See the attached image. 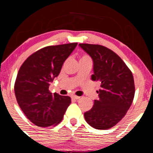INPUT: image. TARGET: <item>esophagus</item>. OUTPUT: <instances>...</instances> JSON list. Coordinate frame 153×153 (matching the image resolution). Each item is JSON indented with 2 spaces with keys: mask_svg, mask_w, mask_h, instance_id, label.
<instances>
[{
  "mask_svg": "<svg viewBox=\"0 0 153 153\" xmlns=\"http://www.w3.org/2000/svg\"><path fill=\"white\" fill-rule=\"evenodd\" d=\"M71 98H72V99H73V100H78V99H80V96H75V95H73V96H71Z\"/></svg>",
  "mask_w": 153,
  "mask_h": 153,
  "instance_id": "obj_1",
  "label": "esophagus"
}]
</instances>
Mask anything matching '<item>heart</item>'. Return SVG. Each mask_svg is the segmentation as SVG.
<instances>
[{"label":"heart","instance_id":"b5f03b06","mask_svg":"<svg viewBox=\"0 0 153 153\" xmlns=\"http://www.w3.org/2000/svg\"><path fill=\"white\" fill-rule=\"evenodd\" d=\"M85 58H90V57H89V56H88V55H86V54H85V55L82 56V57L80 59H85Z\"/></svg>","mask_w":153,"mask_h":153}]
</instances>
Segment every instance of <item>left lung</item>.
<instances>
[{"mask_svg":"<svg viewBox=\"0 0 153 153\" xmlns=\"http://www.w3.org/2000/svg\"><path fill=\"white\" fill-rule=\"evenodd\" d=\"M94 61V81H99V99L84 114L85 119L97 129L115 126L127 114L134 99V78L129 68L118 54L99 45L79 44Z\"/></svg>","mask_w":153,"mask_h":153,"instance_id":"1","label":"left lung"}]
</instances>
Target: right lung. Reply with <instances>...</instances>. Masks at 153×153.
I'll return each mask as SVG.
<instances>
[{
  "label": "right lung",
  "mask_w": 153,
  "mask_h": 153,
  "mask_svg": "<svg viewBox=\"0 0 153 153\" xmlns=\"http://www.w3.org/2000/svg\"><path fill=\"white\" fill-rule=\"evenodd\" d=\"M77 45L70 43L40 49L31 54L19 69L14 85L16 101L28 119L38 127L57 125L71 104L70 96L52 94L49 87Z\"/></svg>",
  "instance_id": "1"
}]
</instances>
